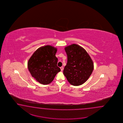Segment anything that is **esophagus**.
I'll use <instances>...</instances> for the list:
<instances>
[{"instance_id":"34e87169","label":"esophagus","mask_w":123,"mask_h":123,"mask_svg":"<svg viewBox=\"0 0 123 123\" xmlns=\"http://www.w3.org/2000/svg\"><path fill=\"white\" fill-rule=\"evenodd\" d=\"M60 68L61 71H62L63 70V67H61Z\"/></svg>"}]
</instances>
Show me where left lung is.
Masks as SVG:
<instances>
[{
	"instance_id": "8db88e82",
	"label": "left lung",
	"mask_w": 123,
	"mask_h": 123,
	"mask_svg": "<svg viewBox=\"0 0 123 123\" xmlns=\"http://www.w3.org/2000/svg\"><path fill=\"white\" fill-rule=\"evenodd\" d=\"M67 55V63L63 74L68 82L73 86L84 83L94 69L92 58L85 50L80 46L73 44L65 48Z\"/></svg>"
}]
</instances>
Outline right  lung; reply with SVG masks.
<instances>
[{
	"label": "right lung",
	"instance_id": "obj_1",
	"mask_svg": "<svg viewBox=\"0 0 123 123\" xmlns=\"http://www.w3.org/2000/svg\"><path fill=\"white\" fill-rule=\"evenodd\" d=\"M57 51L56 48L47 45L39 47L29 59V71L39 83L50 84L60 72V68L57 66L58 58L55 56Z\"/></svg>",
	"mask_w": 123,
	"mask_h": 123
}]
</instances>
